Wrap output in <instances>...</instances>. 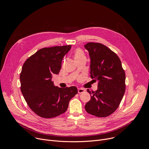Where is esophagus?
<instances>
[{
    "label": "esophagus",
    "instance_id": "1",
    "mask_svg": "<svg viewBox=\"0 0 149 149\" xmlns=\"http://www.w3.org/2000/svg\"><path fill=\"white\" fill-rule=\"evenodd\" d=\"M85 91V90L83 88H78V93H83Z\"/></svg>",
    "mask_w": 149,
    "mask_h": 149
}]
</instances>
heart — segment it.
<instances>
[{"label":"heart","mask_w":149,"mask_h":149,"mask_svg":"<svg viewBox=\"0 0 149 149\" xmlns=\"http://www.w3.org/2000/svg\"><path fill=\"white\" fill-rule=\"evenodd\" d=\"M74 58L76 61L86 58L83 50L80 49H77L74 52Z\"/></svg>","instance_id":"1"}]
</instances>
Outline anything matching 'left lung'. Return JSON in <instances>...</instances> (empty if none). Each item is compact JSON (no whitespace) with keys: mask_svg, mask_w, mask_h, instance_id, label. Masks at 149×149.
I'll return each instance as SVG.
<instances>
[{"mask_svg":"<svg viewBox=\"0 0 149 149\" xmlns=\"http://www.w3.org/2000/svg\"><path fill=\"white\" fill-rule=\"evenodd\" d=\"M90 58V77L98 81L95 91H87L91 99L85 105L87 113L106 117L119 106L125 91V73L120 59L109 48L99 43L84 45Z\"/></svg>","mask_w":149,"mask_h":149,"instance_id":"left-lung-1","label":"left lung"}]
</instances>
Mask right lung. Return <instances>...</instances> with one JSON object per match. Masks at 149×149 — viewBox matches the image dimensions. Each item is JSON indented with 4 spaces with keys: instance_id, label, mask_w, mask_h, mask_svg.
<instances>
[{
    "instance_id": "1",
    "label": "right lung",
    "mask_w": 149,
    "mask_h": 149,
    "mask_svg": "<svg viewBox=\"0 0 149 149\" xmlns=\"http://www.w3.org/2000/svg\"><path fill=\"white\" fill-rule=\"evenodd\" d=\"M71 48L67 45L41 49L22 66L21 93L30 109L40 117L52 118L63 113L78 93L75 86L59 88L52 81L53 74H59L62 59Z\"/></svg>"
}]
</instances>
